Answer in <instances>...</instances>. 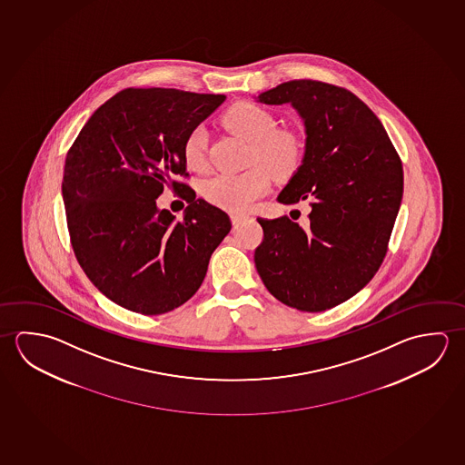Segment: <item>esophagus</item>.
I'll use <instances>...</instances> for the list:
<instances>
[{
	"label": "esophagus",
	"mask_w": 465,
	"mask_h": 465,
	"mask_svg": "<svg viewBox=\"0 0 465 465\" xmlns=\"http://www.w3.org/2000/svg\"><path fill=\"white\" fill-rule=\"evenodd\" d=\"M249 216H245V214H237V213H232L231 214V221H232V224H237V223H241L242 220H247Z\"/></svg>",
	"instance_id": "esophagus-1"
}]
</instances>
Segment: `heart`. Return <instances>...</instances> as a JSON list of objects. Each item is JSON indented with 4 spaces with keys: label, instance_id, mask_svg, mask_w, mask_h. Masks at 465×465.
<instances>
[{
    "label": "heart",
    "instance_id": "b5f03b06",
    "mask_svg": "<svg viewBox=\"0 0 465 465\" xmlns=\"http://www.w3.org/2000/svg\"><path fill=\"white\" fill-rule=\"evenodd\" d=\"M224 125L252 144L251 163L255 167L242 173H216L202 183V195L229 212H247L257 198L267 193L272 173L286 177L301 161V142L290 130H278L276 118L259 104L237 103L224 114ZM183 159L190 171L206 164V132L193 128L183 142Z\"/></svg>",
    "mask_w": 465,
    "mask_h": 465
}]
</instances>
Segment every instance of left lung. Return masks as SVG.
<instances>
[{
	"mask_svg": "<svg viewBox=\"0 0 465 465\" xmlns=\"http://www.w3.org/2000/svg\"><path fill=\"white\" fill-rule=\"evenodd\" d=\"M292 104L306 126V153L278 195L309 200V226L259 218L253 260L268 292L286 306L322 312L370 283L386 257L403 193L401 161L384 126L345 87L294 79L259 95Z\"/></svg>",
	"mask_w": 465,
	"mask_h": 465,
	"instance_id": "1",
	"label": "left lung"
}]
</instances>
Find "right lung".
<instances>
[{
    "label": "right lung",
    "instance_id": "1",
    "mask_svg": "<svg viewBox=\"0 0 465 465\" xmlns=\"http://www.w3.org/2000/svg\"><path fill=\"white\" fill-rule=\"evenodd\" d=\"M226 95L128 87L103 104L64 161L70 241L95 288L143 315L165 314L197 292L228 214L192 198L182 220L158 210L164 185L187 187L183 142Z\"/></svg>",
    "mask_w": 465,
    "mask_h": 465
}]
</instances>
